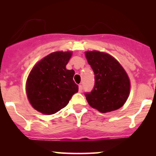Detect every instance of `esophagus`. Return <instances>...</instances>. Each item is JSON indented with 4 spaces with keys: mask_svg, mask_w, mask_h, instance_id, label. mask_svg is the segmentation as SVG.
<instances>
[{
    "mask_svg": "<svg viewBox=\"0 0 156 156\" xmlns=\"http://www.w3.org/2000/svg\"><path fill=\"white\" fill-rule=\"evenodd\" d=\"M78 91H79V92H82V91H83V86L82 85L78 86Z\"/></svg>",
    "mask_w": 156,
    "mask_h": 156,
    "instance_id": "esophagus-1",
    "label": "esophagus"
}]
</instances>
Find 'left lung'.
I'll list each match as a JSON object with an SVG mask.
<instances>
[{
	"instance_id": "8db88e82",
	"label": "left lung",
	"mask_w": 156,
	"mask_h": 156,
	"mask_svg": "<svg viewBox=\"0 0 156 156\" xmlns=\"http://www.w3.org/2000/svg\"><path fill=\"white\" fill-rule=\"evenodd\" d=\"M94 73V86L85 96L89 104L102 113L122 106L130 93V80L125 69L112 55L99 51L86 52Z\"/></svg>"
}]
</instances>
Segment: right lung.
I'll list each match as a JSON object with an SVG mask.
<instances>
[{"label": "right lung", "mask_w": 156, "mask_h": 156, "mask_svg": "<svg viewBox=\"0 0 156 156\" xmlns=\"http://www.w3.org/2000/svg\"><path fill=\"white\" fill-rule=\"evenodd\" d=\"M72 53L55 52L42 58L28 76L26 93L32 106L44 114L58 112L78 91L75 71L66 69Z\"/></svg>", "instance_id": "right-lung-1"}]
</instances>
